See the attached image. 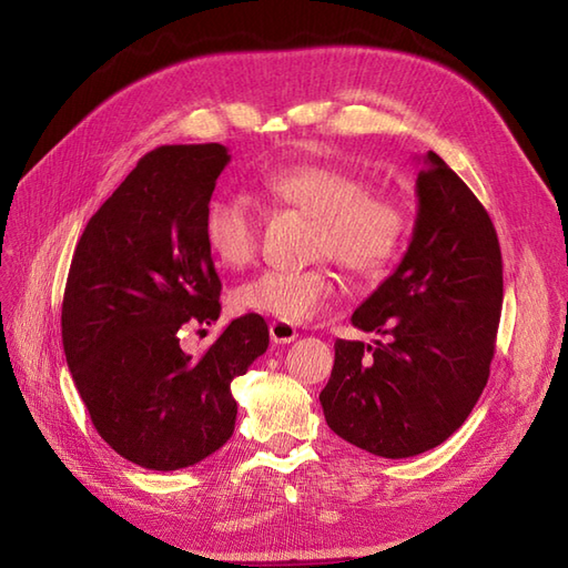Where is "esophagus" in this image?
<instances>
[{
	"mask_svg": "<svg viewBox=\"0 0 568 568\" xmlns=\"http://www.w3.org/2000/svg\"><path fill=\"white\" fill-rule=\"evenodd\" d=\"M268 332H271V342L273 344H291L297 339V329L293 327L291 322H281V320H273L268 324Z\"/></svg>",
	"mask_w": 568,
	"mask_h": 568,
	"instance_id": "34e87169",
	"label": "esophagus"
}]
</instances>
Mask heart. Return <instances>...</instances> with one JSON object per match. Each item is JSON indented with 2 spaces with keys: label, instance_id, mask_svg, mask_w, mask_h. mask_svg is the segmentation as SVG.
Instances as JSON below:
<instances>
[{
  "label": "heart",
  "instance_id": "heart-1",
  "mask_svg": "<svg viewBox=\"0 0 568 568\" xmlns=\"http://www.w3.org/2000/svg\"><path fill=\"white\" fill-rule=\"evenodd\" d=\"M277 207L312 216L310 256H332L348 273L373 277L395 261L407 234V212L390 192L368 190L361 175L342 165L300 161L277 165L258 180ZM204 236L216 261L244 268L258 248V214L239 195H220L204 210ZM336 295L327 263L303 271H263L232 293L236 312L305 322Z\"/></svg>",
  "mask_w": 568,
  "mask_h": 568
}]
</instances>
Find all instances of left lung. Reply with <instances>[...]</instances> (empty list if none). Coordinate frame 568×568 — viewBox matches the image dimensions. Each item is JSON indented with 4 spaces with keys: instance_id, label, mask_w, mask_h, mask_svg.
<instances>
[{
    "instance_id": "left-lung-1",
    "label": "left lung",
    "mask_w": 568,
    "mask_h": 568,
    "mask_svg": "<svg viewBox=\"0 0 568 568\" xmlns=\"http://www.w3.org/2000/svg\"><path fill=\"white\" fill-rule=\"evenodd\" d=\"M417 216L393 275L352 324L371 344L336 339L320 393L327 425L383 458H407L464 425L490 373L503 307V258L484 204L429 151L415 180Z\"/></svg>"
}]
</instances>
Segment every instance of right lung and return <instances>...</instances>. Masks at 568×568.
Segmentation results:
<instances>
[{
	"label": "right lung",
	"mask_w": 568,
	"mask_h": 568,
	"mask_svg": "<svg viewBox=\"0 0 568 568\" xmlns=\"http://www.w3.org/2000/svg\"><path fill=\"white\" fill-rule=\"evenodd\" d=\"M229 159L222 143L146 153L72 253L60 317L68 368L100 437L151 470L222 449L236 422L232 381L268 348L258 315L229 322L200 358L180 348L183 324L222 312L204 210Z\"/></svg>",
	"instance_id": "1"
}]
</instances>
